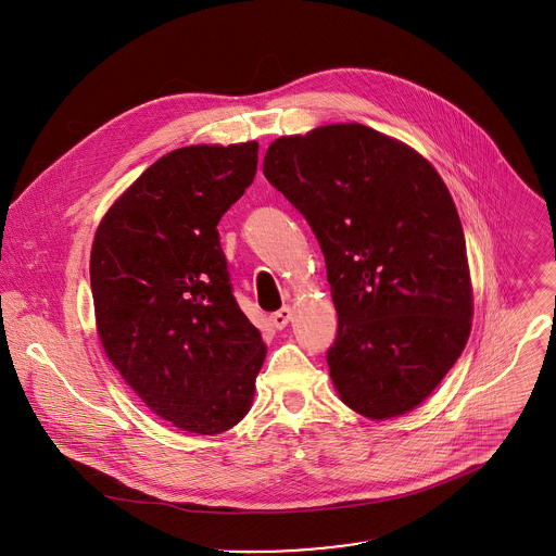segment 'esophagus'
Instances as JSON below:
<instances>
[{"mask_svg":"<svg viewBox=\"0 0 556 556\" xmlns=\"http://www.w3.org/2000/svg\"><path fill=\"white\" fill-rule=\"evenodd\" d=\"M291 317H293V311H291L289 306H285V308H280L278 313L271 315V324H274L278 330H282V328H287V324L291 321Z\"/></svg>","mask_w":556,"mask_h":556,"instance_id":"1","label":"esophagus"}]
</instances>
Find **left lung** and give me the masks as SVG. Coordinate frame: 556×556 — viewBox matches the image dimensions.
Listing matches in <instances>:
<instances>
[{
    "instance_id": "obj_1",
    "label": "left lung",
    "mask_w": 556,
    "mask_h": 556,
    "mask_svg": "<svg viewBox=\"0 0 556 556\" xmlns=\"http://www.w3.org/2000/svg\"><path fill=\"white\" fill-rule=\"evenodd\" d=\"M263 175L321 245L341 401L370 420L412 412L457 363L472 326L464 228L442 177L361 123L274 140Z\"/></svg>"
}]
</instances>
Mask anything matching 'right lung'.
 <instances>
[{"instance_id":"add662e5","label":"right lung","mask_w":556,"mask_h":556,"mask_svg":"<svg viewBox=\"0 0 556 556\" xmlns=\"http://www.w3.org/2000/svg\"><path fill=\"white\" fill-rule=\"evenodd\" d=\"M256 164L254 140L177 149L116 198L92 241L105 356L160 418L198 435L250 412L267 354L235 302L217 235Z\"/></svg>"}]
</instances>
